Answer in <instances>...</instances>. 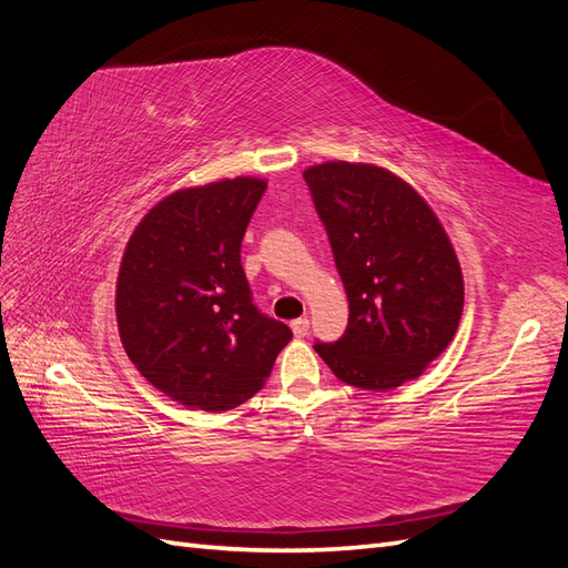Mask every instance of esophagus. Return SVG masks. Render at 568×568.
<instances>
[{"label":"esophagus","mask_w":568,"mask_h":568,"mask_svg":"<svg viewBox=\"0 0 568 568\" xmlns=\"http://www.w3.org/2000/svg\"><path fill=\"white\" fill-rule=\"evenodd\" d=\"M291 329H294V334L301 338V336H307V332H311V320L307 317H298L291 322Z\"/></svg>","instance_id":"34e87169"}]
</instances>
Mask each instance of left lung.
I'll return each mask as SVG.
<instances>
[{"label": "left lung", "instance_id": "8db88e82", "mask_svg": "<svg viewBox=\"0 0 568 568\" xmlns=\"http://www.w3.org/2000/svg\"><path fill=\"white\" fill-rule=\"evenodd\" d=\"M317 215L348 296V326L315 343L348 386L390 390L453 341L464 307L459 261L428 203L405 180L367 163L307 168Z\"/></svg>", "mask_w": 568, "mask_h": 568}]
</instances>
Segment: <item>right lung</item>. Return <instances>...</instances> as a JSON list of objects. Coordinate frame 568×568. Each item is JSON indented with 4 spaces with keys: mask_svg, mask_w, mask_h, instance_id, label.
<instances>
[{
    "mask_svg": "<svg viewBox=\"0 0 568 568\" xmlns=\"http://www.w3.org/2000/svg\"><path fill=\"white\" fill-rule=\"evenodd\" d=\"M265 180L180 189L132 232L115 286L123 348L180 405L225 412L265 386L291 329L253 305L242 239Z\"/></svg>",
    "mask_w": 568,
    "mask_h": 568,
    "instance_id": "add662e5",
    "label": "right lung"
}]
</instances>
